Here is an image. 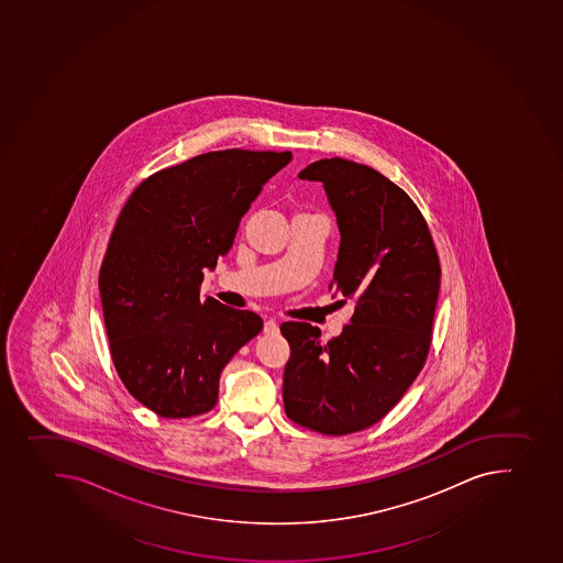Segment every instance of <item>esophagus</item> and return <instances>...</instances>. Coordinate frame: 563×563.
<instances>
[{
  "instance_id": "esophagus-1",
  "label": "esophagus",
  "mask_w": 563,
  "mask_h": 563,
  "mask_svg": "<svg viewBox=\"0 0 563 563\" xmlns=\"http://www.w3.org/2000/svg\"><path fill=\"white\" fill-rule=\"evenodd\" d=\"M278 323H276V320H267L264 324V332L265 334H278Z\"/></svg>"
}]
</instances>
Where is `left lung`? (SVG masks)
Segmentation results:
<instances>
[{"label": "left lung", "instance_id": "8db88e82", "mask_svg": "<svg viewBox=\"0 0 563 563\" xmlns=\"http://www.w3.org/2000/svg\"><path fill=\"white\" fill-rule=\"evenodd\" d=\"M299 178L323 183L341 233L330 287L355 310L327 343L318 327L282 324L285 413L307 430L346 435L379 422L422 371L441 264L416 202L374 167L323 158Z\"/></svg>", "mask_w": 563, "mask_h": 563}]
</instances>
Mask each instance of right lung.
Masks as SVG:
<instances>
[{
    "instance_id": "add662e5",
    "label": "right lung",
    "mask_w": 563,
    "mask_h": 563,
    "mask_svg": "<svg viewBox=\"0 0 563 563\" xmlns=\"http://www.w3.org/2000/svg\"><path fill=\"white\" fill-rule=\"evenodd\" d=\"M290 152L222 150L144 178L128 198L99 273L110 354L147 410L186 419L213 410L218 380L264 329L251 310L200 298L203 268L233 247L240 220Z\"/></svg>"
}]
</instances>
